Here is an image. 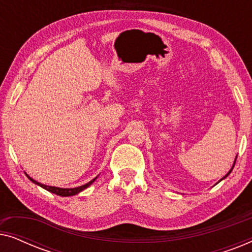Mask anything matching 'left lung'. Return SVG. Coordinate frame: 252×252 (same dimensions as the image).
<instances>
[{
	"instance_id": "left-lung-1",
	"label": "left lung",
	"mask_w": 252,
	"mask_h": 252,
	"mask_svg": "<svg viewBox=\"0 0 252 252\" xmlns=\"http://www.w3.org/2000/svg\"><path fill=\"white\" fill-rule=\"evenodd\" d=\"M236 158H237V156H236V157H235V160H234V163H233V166H232V168H230V170H229V171H228V173H227V174H226V175H225V177H223V178H221V179H220V180H219V181H218V182H217V184H219V182H220V181H221V180H223V179H226V178H227V177H228V175H229V174H230V172H232V171H233V168H234V165H235V161H236ZM217 184H216V185H217Z\"/></svg>"
}]
</instances>
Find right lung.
I'll use <instances>...</instances> for the list:
<instances>
[{"label":"right lung","mask_w":252,"mask_h":252,"mask_svg":"<svg viewBox=\"0 0 252 252\" xmlns=\"http://www.w3.org/2000/svg\"><path fill=\"white\" fill-rule=\"evenodd\" d=\"M26 174V173H25ZM26 177L30 179L31 181L33 182V184H35L37 186H40V187H42L43 189H46V190L53 192V194H56V195H60V196H63V197H67V196H74L79 194V192L85 190L86 188H88L89 186H91L93 182H94L96 179H97V177L93 179V180H91L89 182H87L86 185H82V186H79V187H75V188H60V187H54V186H47V185H43V184H40V182H37L34 180L33 178H31L29 174H26Z\"/></svg>","instance_id":"right-lung-1"}]
</instances>
